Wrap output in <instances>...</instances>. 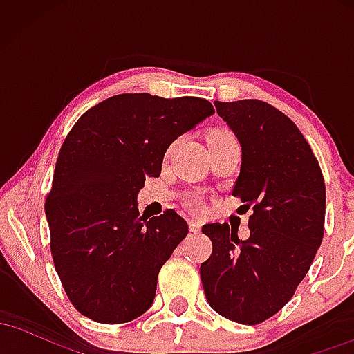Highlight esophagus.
<instances>
[{
  "instance_id": "obj_1",
  "label": "esophagus",
  "mask_w": 354,
  "mask_h": 354,
  "mask_svg": "<svg viewBox=\"0 0 354 354\" xmlns=\"http://www.w3.org/2000/svg\"><path fill=\"white\" fill-rule=\"evenodd\" d=\"M188 226H189V231L191 233H198V231L201 230V219L198 218H191L188 221Z\"/></svg>"
}]
</instances>
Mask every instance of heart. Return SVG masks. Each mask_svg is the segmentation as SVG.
<instances>
[{"label": "heart", "mask_w": 354, "mask_h": 354, "mask_svg": "<svg viewBox=\"0 0 354 354\" xmlns=\"http://www.w3.org/2000/svg\"><path fill=\"white\" fill-rule=\"evenodd\" d=\"M228 135H231V133H230V131H226V129H214V131H211L209 138L228 136ZM189 205L193 206V208H198V206H200V200H198V198H191V200H189Z\"/></svg>", "instance_id": "b5f03b06"}]
</instances>
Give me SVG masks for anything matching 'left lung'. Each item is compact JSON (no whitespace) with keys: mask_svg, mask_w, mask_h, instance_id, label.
Here are the masks:
<instances>
[{"mask_svg":"<svg viewBox=\"0 0 354 354\" xmlns=\"http://www.w3.org/2000/svg\"><path fill=\"white\" fill-rule=\"evenodd\" d=\"M241 145L233 196L253 214L250 238L228 223L203 233L213 251L200 274L209 306L241 324H259L293 298L323 241L326 189L318 160L284 113L259 100L214 101Z\"/></svg>","mask_w":354,"mask_h":354,"instance_id":"1","label":"left lung"}]
</instances>
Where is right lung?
<instances>
[{
	"label": "right lung",
	"instance_id": "add662e5",
	"mask_svg": "<svg viewBox=\"0 0 354 354\" xmlns=\"http://www.w3.org/2000/svg\"><path fill=\"white\" fill-rule=\"evenodd\" d=\"M213 113L194 96L126 93L88 109L68 133L44 213L56 273L83 316L120 324L151 306L188 223L174 209L140 216L138 193L160 176L168 146Z\"/></svg>",
	"mask_w": 354,
	"mask_h": 354
}]
</instances>
